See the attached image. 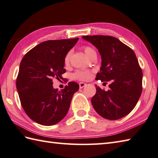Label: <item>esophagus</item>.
<instances>
[{
    "instance_id": "1",
    "label": "esophagus",
    "mask_w": 158,
    "mask_h": 158,
    "mask_svg": "<svg viewBox=\"0 0 158 158\" xmlns=\"http://www.w3.org/2000/svg\"><path fill=\"white\" fill-rule=\"evenodd\" d=\"M86 85H87V84H86V83H83V82L79 83V88H84L85 86H86Z\"/></svg>"
}]
</instances>
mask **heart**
<instances>
[{
	"label": "heart",
	"instance_id": "1",
	"mask_svg": "<svg viewBox=\"0 0 158 158\" xmlns=\"http://www.w3.org/2000/svg\"><path fill=\"white\" fill-rule=\"evenodd\" d=\"M83 51H84L86 57L88 58L90 57L92 55L96 54V51L93 48L89 47V46H84L83 47ZM70 52H68L66 54V57L64 59V63L66 64H68L69 63V59H70ZM75 77L77 79H79L80 80H88L91 77V73L89 71H77V72L75 74Z\"/></svg>",
	"mask_w": 158,
	"mask_h": 158
}]
</instances>
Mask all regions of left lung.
Returning <instances> with one entry per match:
<instances>
[{"mask_svg": "<svg viewBox=\"0 0 158 158\" xmlns=\"http://www.w3.org/2000/svg\"><path fill=\"white\" fill-rule=\"evenodd\" d=\"M98 49L101 57L100 72L96 79L110 81L105 91L96 85L97 92L92 105L101 116L118 120L130 113L136 106L143 90V71L135 52L114 37L82 36Z\"/></svg>", "mask_w": 158, "mask_h": 158, "instance_id": "left-lung-1", "label": "left lung"}]
</instances>
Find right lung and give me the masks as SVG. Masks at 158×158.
<instances>
[{
	"label": "right lung",
	"mask_w": 158,
	"mask_h": 158,
	"mask_svg": "<svg viewBox=\"0 0 158 158\" xmlns=\"http://www.w3.org/2000/svg\"><path fill=\"white\" fill-rule=\"evenodd\" d=\"M79 38L48 40L35 46L23 57L16 80V88L24 112L33 121L51 126L69 112L73 94L79 85L69 82L59 91L52 79L62 78L64 59Z\"/></svg>",
	"instance_id": "add662e5"
}]
</instances>
